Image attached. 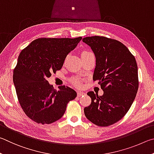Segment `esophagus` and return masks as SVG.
Returning <instances> with one entry per match:
<instances>
[{
	"label": "esophagus",
	"instance_id": "obj_1",
	"mask_svg": "<svg viewBox=\"0 0 154 154\" xmlns=\"http://www.w3.org/2000/svg\"><path fill=\"white\" fill-rule=\"evenodd\" d=\"M77 95H78V97H82L83 95H86V93L85 92H82V91H78Z\"/></svg>",
	"mask_w": 154,
	"mask_h": 154
}]
</instances>
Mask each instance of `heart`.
Segmentation results:
<instances>
[{"label": "heart", "mask_w": 154, "mask_h": 154, "mask_svg": "<svg viewBox=\"0 0 154 154\" xmlns=\"http://www.w3.org/2000/svg\"><path fill=\"white\" fill-rule=\"evenodd\" d=\"M90 52H87V51H85V52H83L82 54H85V53H88ZM71 82L72 83V85H74L75 87H79L80 86V81L79 79H77V78H74V79H72L71 80Z\"/></svg>", "instance_id": "b5f03b06"}]
</instances>
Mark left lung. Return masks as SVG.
<instances>
[{"label":"left lung","mask_w":154,"mask_h":154,"mask_svg":"<svg viewBox=\"0 0 154 154\" xmlns=\"http://www.w3.org/2000/svg\"><path fill=\"white\" fill-rule=\"evenodd\" d=\"M82 41L95 54L93 80L98 81L103 95L93 91L89 106L84 109L88 120L99 126H108L122 119L135 99L139 87L138 67L128 48L116 40L103 36L86 37Z\"/></svg>","instance_id":"obj_1"}]
</instances>
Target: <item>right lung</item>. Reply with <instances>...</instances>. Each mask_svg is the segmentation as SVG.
<instances>
[{
  "instance_id": "1",
  "label": "right lung",
  "mask_w": 154,
  "mask_h": 154,
  "mask_svg": "<svg viewBox=\"0 0 154 154\" xmlns=\"http://www.w3.org/2000/svg\"><path fill=\"white\" fill-rule=\"evenodd\" d=\"M81 39L42 38L20 53L13 70V84L21 108L34 122L45 125L59 120L67 103L76 97V92L68 87L54 89L47 79L61 69L67 54Z\"/></svg>"
}]
</instances>
